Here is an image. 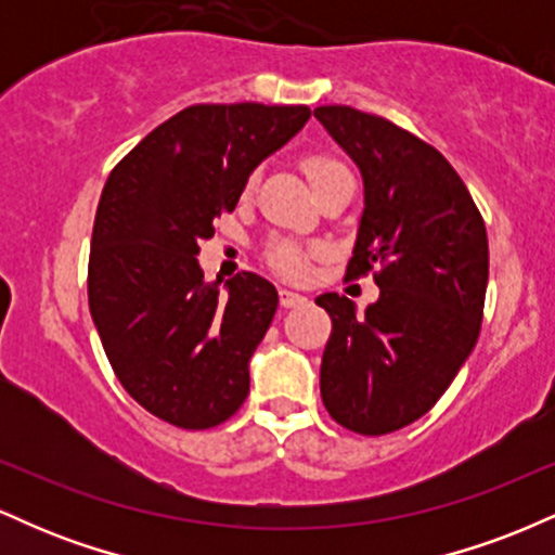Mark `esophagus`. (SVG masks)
<instances>
[{
	"mask_svg": "<svg viewBox=\"0 0 555 555\" xmlns=\"http://www.w3.org/2000/svg\"><path fill=\"white\" fill-rule=\"evenodd\" d=\"M279 302H282V308H297V305L308 302V297L299 295V292H292V289H286V286H282V289H279Z\"/></svg>",
	"mask_w": 555,
	"mask_h": 555,
	"instance_id": "34e87169",
	"label": "esophagus"
}]
</instances>
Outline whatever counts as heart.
Returning a JSON list of instances; mask_svg holds the SVG:
<instances>
[{
	"label": "heart",
	"mask_w": 555,
	"mask_h": 555,
	"mask_svg": "<svg viewBox=\"0 0 555 555\" xmlns=\"http://www.w3.org/2000/svg\"><path fill=\"white\" fill-rule=\"evenodd\" d=\"M299 167H302L305 177H308V182L313 184L315 193L331 180V177L347 171V167H344L339 158H334L328 154H308L302 158V164H299ZM310 256H313V253H310L308 247L297 245V242H286V240L271 242V245L266 247V260H269V266L286 279L308 276Z\"/></svg>",
	"instance_id": "b5f03b06"
}]
</instances>
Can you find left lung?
Masks as SVG:
<instances>
[{
	"label": "left lung",
	"mask_w": 555,
	"mask_h": 555,
	"mask_svg": "<svg viewBox=\"0 0 555 555\" xmlns=\"http://www.w3.org/2000/svg\"><path fill=\"white\" fill-rule=\"evenodd\" d=\"M315 117L365 182L347 279L373 273L380 289L362 315L336 292L315 299L331 318L321 399L341 428L386 436L443 397L477 344L486 221L462 177L425 140L352 106H318Z\"/></svg>",
	"instance_id": "1"
}]
</instances>
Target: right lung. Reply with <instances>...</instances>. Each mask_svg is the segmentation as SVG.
Segmentation results:
<instances>
[{"instance_id": "1", "label": "right lung", "mask_w": 555, "mask_h": 555, "mask_svg": "<svg viewBox=\"0 0 555 555\" xmlns=\"http://www.w3.org/2000/svg\"><path fill=\"white\" fill-rule=\"evenodd\" d=\"M308 106L195 104L112 169L95 208L88 305L104 352L143 410L216 428L250 391V362L276 313L271 282H203L201 242L232 214L250 171L295 138Z\"/></svg>"}]
</instances>
